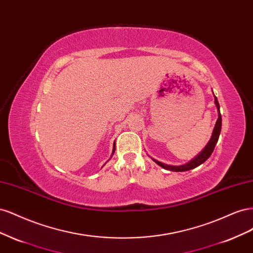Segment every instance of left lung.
Masks as SVG:
<instances>
[{
    "label": "left lung",
    "mask_w": 253,
    "mask_h": 253,
    "mask_svg": "<svg viewBox=\"0 0 253 253\" xmlns=\"http://www.w3.org/2000/svg\"><path fill=\"white\" fill-rule=\"evenodd\" d=\"M214 102H215V105L217 108L218 118H217V121L215 124V126H214V128H213L211 139L209 140L208 144L206 145L205 149L195 158H193L192 160H190L189 163H187L185 165H181V166H169V165L160 163L156 159H153L158 166L164 168V169H166V170H170V171H174V172H183V171L192 170V169H194V168L201 166L202 164H204L206 162L207 159L210 157L214 148H215V145L217 143L218 137H219V134H220V129H221V116H220V112H219V104H218V101H217V98L215 96H214Z\"/></svg>",
    "instance_id": "8db88e82"
}]
</instances>
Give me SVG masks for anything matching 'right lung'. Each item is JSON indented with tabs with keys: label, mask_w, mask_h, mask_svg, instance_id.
Returning a JSON list of instances; mask_svg holds the SVG:
<instances>
[{
	"label": "right lung",
	"mask_w": 253,
	"mask_h": 253,
	"mask_svg": "<svg viewBox=\"0 0 253 253\" xmlns=\"http://www.w3.org/2000/svg\"><path fill=\"white\" fill-rule=\"evenodd\" d=\"M114 153H115V144H114V147H113V153H112V156H113Z\"/></svg>",
	"instance_id": "obj_1"
}]
</instances>
